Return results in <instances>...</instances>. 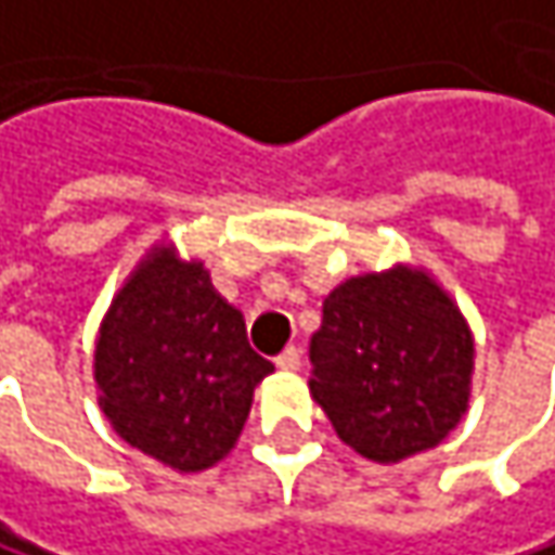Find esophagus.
<instances>
[{"mask_svg":"<svg viewBox=\"0 0 555 555\" xmlns=\"http://www.w3.org/2000/svg\"><path fill=\"white\" fill-rule=\"evenodd\" d=\"M276 365L282 372H298L301 369V349L298 346H285L276 356Z\"/></svg>","mask_w":555,"mask_h":555,"instance_id":"1","label":"esophagus"}]
</instances>
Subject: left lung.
I'll return each mask as SVG.
<instances>
[{
    "mask_svg": "<svg viewBox=\"0 0 555 555\" xmlns=\"http://www.w3.org/2000/svg\"><path fill=\"white\" fill-rule=\"evenodd\" d=\"M311 393L362 457L397 464L435 448L467 413L474 336L420 270L346 279L311 336Z\"/></svg>",
    "mask_w": 555,
    "mask_h": 555,
    "instance_id": "obj_1",
    "label": "left lung"
}]
</instances>
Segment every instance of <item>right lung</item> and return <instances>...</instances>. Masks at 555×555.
Wrapping results in <instances>:
<instances>
[{
	"instance_id": "add662e5",
	"label": "right lung",
	"mask_w": 555,
	"mask_h": 555,
	"mask_svg": "<svg viewBox=\"0 0 555 555\" xmlns=\"http://www.w3.org/2000/svg\"><path fill=\"white\" fill-rule=\"evenodd\" d=\"M273 362L247 343L244 314L203 263L155 247L114 298L94 349L101 410L142 454L196 474L222 461Z\"/></svg>"
}]
</instances>
